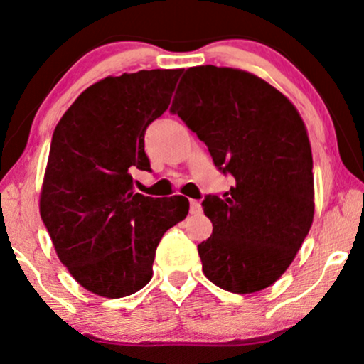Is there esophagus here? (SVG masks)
Instances as JSON below:
<instances>
[{
	"instance_id": "esophagus-1",
	"label": "esophagus",
	"mask_w": 364,
	"mask_h": 364,
	"mask_svg": "<svg viewBox=\"0 0 364 364\" xmlns=\"http://www.w3.org/2000/svg\"><path fill=\"white\" fill-rule=\"evenodd\" d=\"M201 212H203V210H201L200 201L191 200V201H190V213H191V215H200Z\"/></svg>"
}]
</instances>
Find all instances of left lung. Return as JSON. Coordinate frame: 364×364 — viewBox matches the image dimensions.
Masks as SVG:
<instances>
[{
    "mask_svg": "<svg viewBox=\"0 0 364 364\" xmlns=\"http://www.w3.org/2000/svg\"><path fill=\"white\" fill-rule=\"evenodd\" d=\"M171 112L207 144L235 185L208 195L213 230L198 244L205 277L222 290L256 293L282 277L314 220L307 127L283 93L242 69H186Z\"/></svg>",
    "mask_w": 364,
    "mask_h": 364,
    "instance_id": "1",
    "label": "left lung"
}]
</instances>
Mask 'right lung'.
Wrapping results in <instances>:
<instances>
[{"instance_id": "obj_1", "label": "right lung", "mask_w": 364, "mask_h": 364, "mask_svg": "<svg viewBox=\"0 0 364 364\" xmlns=\"http://www.w3.org/2000/svg\"><path fill=\"white\" fill-rule=\"evenodd\" d=\"M183 69L108 76L86 87L52 135L41 217L59 259L95 295L122 299L151 282L164 232L188 215L185 196L135 193L151 171L144 134L168 110Z\"/></svg>"}]
</instances>
